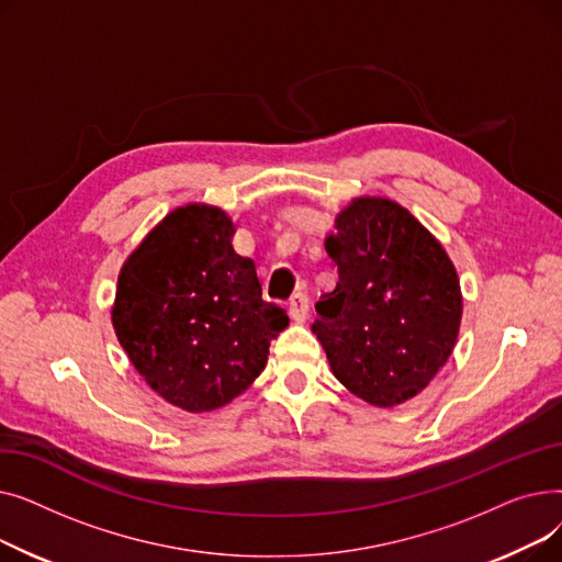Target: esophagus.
<instances>
[{"label": "esophagus", "instance_id": "1", "mask_svg": "<svg viewBox=\"0 0 562 562\" xmlns=\"http://www.w3.org/2000/svg\"><path fill=\"white\" fill-rule=\"evenodd\" d=\"M286 307H289L291 318L301 323L310 314V296H307V293H293V296L286 303Z\"/></svg>", "mask_w": 562, "mask_h": 562}]
</instances>
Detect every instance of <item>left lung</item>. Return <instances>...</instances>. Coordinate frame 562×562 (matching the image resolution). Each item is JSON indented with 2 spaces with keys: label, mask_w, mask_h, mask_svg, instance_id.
<instances>
[{
  "label": "left lung",
  "mask_w": 562,
  "mask_h": 562,
  "mask_svg": "<svg viewBox=\"0 0 562 562\" xmlns=\"http://www.w3.org/2000/svg\"><path fill=\"white\" fill-rule=\"evenodd\" d=\"M326 250L339 282L312 330L335 378L378 407L419 394L453 352L462 296L445 248L401 204L360 198L337 216Z\"/></svg>",
  "instance_id": "obj_1"
}]
</instances>
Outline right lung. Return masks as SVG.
Returning a JSON list of instances; mask_svg holds the SVG:
<instances>
[{"mask_svg":"<svg viewBox=\"0 0 562 562\" xmlns=\"http://www.w3.org/2000/svg\"><path fill=\"white\" fill-rule=\"evenodd\" d=\"M232 234L225 212L182 206L117 278V341L147 385L189 412L239 396L289 323L278 303L261 299L255 261L234 252Z\"/></svg>","mask_w":562,"mask_h":562,"instance_id":"obj_1","label":"right lung"}]
</instances>
